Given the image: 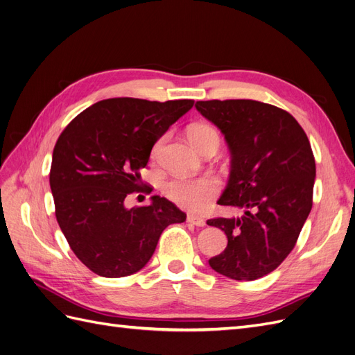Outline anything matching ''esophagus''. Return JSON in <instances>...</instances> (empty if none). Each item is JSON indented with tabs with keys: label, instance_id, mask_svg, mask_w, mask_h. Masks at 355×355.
<instances>
[{
	"label": "esophagus",
	"instance_id": "1",
	"mask_svg": "<svg viewBox=\"0 0 355 355\" xmlns=\"http://www.w3.org/2000/svg\"><path fill=\"white\" fill-rule=\"evenodd\" d=\"M187 220H188V223L194 225V227H206V220L200 216H194V214H189Z\"/></svg>",
	"mask_w": 355,
	"mask_h": 355
}]
</instances>
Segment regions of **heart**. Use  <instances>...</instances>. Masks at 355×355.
<instances>
[{"instance_id": "1", "label": "heart", "mask_w": 355, "mask_h": 355, "mask_svg": "<svg viewBox=\"0 0 355 355\" xmlns=\"http://www.w3.org/2000/svg\"><path fill=\"white\" fill-rule=\"evenodd\" d=\"M188 139L198 151L209 145L210 142H219V135L209 124H194L188 128ZM161 142H158L153 149V157L159 153ZM220 191V184L218 179L204 176L197 179H173L164 187L166 197L178 204L179 207L201 211L218 197Z\"/></svg>"}]
</instances>
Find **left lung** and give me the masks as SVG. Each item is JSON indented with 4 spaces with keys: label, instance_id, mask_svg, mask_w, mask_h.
Here are the masks:
<instances>
[{
    "label": "left lung",
    "instance_id": "obj_1",
    "mask_svg": "<svg viewBox=\"0 0 355 355\" xmlns=\"http://www.w3.org/2000/svg\"><path fill=\"white\" fill-rule=\"evenodd\" d=\"M197 111L223 133L231 151L228 185L218 204L241 218L209 219L228 245L209 259L239 282L272 272L293 250L313 207L315 159L304 128L287 111L250 101H200Z\"/></svg>",
    "mask_w": 355,
    "mask_h": 355
}]
</instances>
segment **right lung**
Segmentation results:
<instances>
[{
  "mask_svg": "<svg viewBox=\"0 0 355 355\" xmlns=\"http://www.w3.org/2000/svg\"><path fill=\"white\" fill-rule=\"evenodd\" d=\"M192 105L191 99H105L59 136L50 168L56 219L75 256L94 274L118 278L142 270L161 232L185 222L187 214L164 197L153 196L149 206L133 209H125L124 200L133 192L151 194L139 170Z\"/></svg>",
  "mask_w": 355,
  "mask_h": 355,
  "instance_id": "obj_1",
  "label": "right lung"
}]
</instances>
